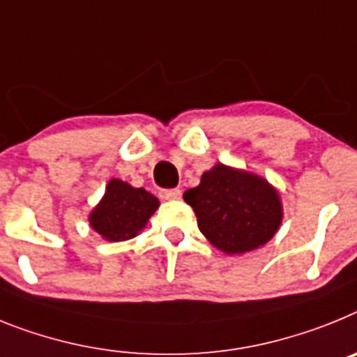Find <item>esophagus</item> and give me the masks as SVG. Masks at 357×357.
Here are the masks:
<instances>
[{"label": "esophagus", "mask_w": 357, "mask_h": 357, "mask_svg": "<svg viewBox=\"0 0 357 357\" xmlns=\"http://www.w3.org/2000/svg\"><path fill=\"white\" fill-rule=\"evenodd\" d=\"M160 196L163 197V199H179V197H181V190H179V188H163V190L160 192Z\"/></svg>", "instance_id": "34e87169"}]
</instances>
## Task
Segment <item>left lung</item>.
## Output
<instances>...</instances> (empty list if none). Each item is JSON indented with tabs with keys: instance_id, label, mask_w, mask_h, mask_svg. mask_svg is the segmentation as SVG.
<instances>
[{
	"instance_id": "1",
	"label": "left lung",
	"mask_w": 357,
	"mask_h": 357,
	"mask_svg": "<svg viewBox=\"0 0 357 357\" xmlns=\"http://www.w3.org/2000/svg\"><path fill=\"white\" fill-rule=\"evenodd\" d=\"M194 208L201 234L225 253H246L277 234L282 221L278 194L266 179L230 167L204 172L199 187L183 194Z\"/></svg>"
}]
</instances>
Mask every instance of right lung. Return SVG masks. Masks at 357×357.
<instances>
[{
  "label": "right lung",
  "instance_id": "obj_1",
  "mask_svg": "<svg viewBox=\"0 0 357 357\" xmlns=\"http://www.w3.org/2000/svg\"><path fill=\"white\" fill-rule=\"evenodd\" d=\"M158 206L160 201L144 188H132L120 179H111L89 222L93 230L107 241H126L147 225Z\"/></svg>",
  "mask_w": 357,
  "mask_h": 357
}]
</instances>
